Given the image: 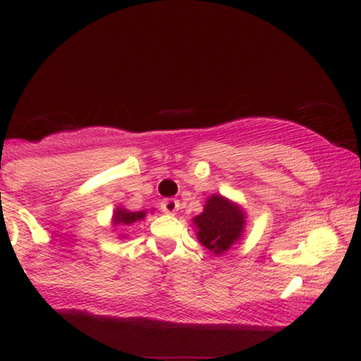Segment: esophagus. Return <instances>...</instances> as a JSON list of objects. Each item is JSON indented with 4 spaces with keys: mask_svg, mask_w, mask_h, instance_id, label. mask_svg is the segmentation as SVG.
<instances>
[{
    "mask_svg": "<svg viewBox=\"0 0 361 361\" xmlns=\"http://www.w3.org/2000/svg\"><path fill=\"white\" fill-rule=\"evenodd\" d=\"M161 210H163L164 214H175L180 210V202L175 200V198H164V200L161 202Z\"/></svg>",
    "mask_w": 361,
    "mask_h": 361,
    "instance_id": "1",
    "label": "esophagus"
}]
</instances>
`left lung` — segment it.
Instances as JSON below:
<instances>
[{
    "label": "left lung",
    "instance_id": "left-lung-1",
    "mask_svg": "<svg viewBox=\"0 0 361 361\" xmlns=\"http://www.w3.org/2000/svg\"><path fill=\"white\" fill-rule=\"evenodd\" d=\"M197 227V238L209 251L222 255L243 235L244 217L243 209L222 195H212L207 200L204 212L193 217Z\"/></svg>",
    "mask_w": 361,
    "mask_h": 361
}]
</instances>
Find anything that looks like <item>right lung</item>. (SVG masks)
<instances>
[{
    "instance_id": "1",
    "label": "right lung",
    "mask_w": 361,
    "mask_h": 361,
    "mask_svg": "<svg viewBox=\"0 0 361 361\" xmlns=\"http://www.w3.org/2000/svg\"><path fill=\"white\" fill-rule=\"evenodd\" d=\"M146 210H142V212H130V210L118 207L114 212V224L115 226H120V224H122V226H130V224L142 221V219L146 217Z\"/></svg>"
}]
</instances>
